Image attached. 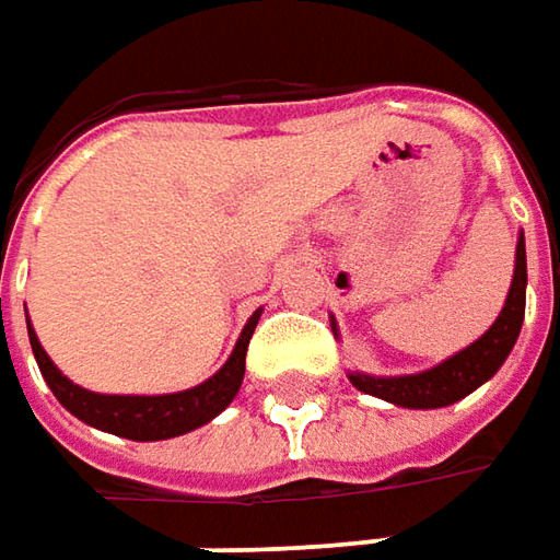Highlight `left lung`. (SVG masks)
<instances>
[{"label":"left lung","instance_id":"8db88e82","mask_svg":"<svg viewBox=\"0 0 560 560\" xmlns=\"http://www.w3.org/2000/svg\"><path fill=\"white\" fill-rule=\"evenodd\" d=\"M524 288H527V257H524V235L515 250V279L505 296L500 318L490 325L485 337H478L469 349L456 352L454 359L441 361L439 368L413 376H368L349 374L352 386L376 398H386L401 408H444L466 398L481 383L500 371V364L509 359L512 346L518 340L521 322H524Z\"/></svg>","mask_w":560,"mask_h":560}]
</instances>
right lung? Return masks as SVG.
<instances>
[{
	"label": "right lung",
	"mask_w": 560,
	"mask_h": 560,
	"mask_svg": "<svg viewBox=\"0 0 560 560\" xmlns=\"http://www.w3.org/2000/svg\"><path fill=\"white\" fill-rule=\"evenodd\" d=\"M257 318H260V310L250 315V322L232 349L230 361L208 383H201L196 389L174 392V395H97V392L82 389L57 371L55 361L45 355V349L36 340L33 328L30 325L26 328H30V346L39 361L45 383L51 386L57 401L70 410L72 417H79L82 423L94 425V429L121 435V439L162 441L192 432L208 420H214L217 413L235 398L242 376H245V352H248L250 334L257 328Z\"/></svg>",
	"instance_id": "add662e5"
}]
</instances>
